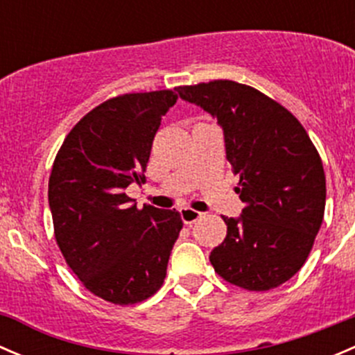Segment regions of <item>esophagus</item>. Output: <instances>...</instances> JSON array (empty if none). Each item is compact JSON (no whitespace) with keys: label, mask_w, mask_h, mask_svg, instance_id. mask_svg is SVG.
I'll return each mask as SVG.
<instances>
[{"label":"esophagus","mask_w":355,"mask_h":355,"mask_svg":"<svg viewBox=\"0 0 355 355\" xmlns=\"http://www.w3.org/2000/svg\"><path fill=\"white\" fill-rule=\"evenodd\" d=\"M180 216H182V220H184L185 225H191V223H196L199 218H202V213H200V211L191 209V207H182Z\"/></svg>","instance_id":"obj_1"}]
</instances>
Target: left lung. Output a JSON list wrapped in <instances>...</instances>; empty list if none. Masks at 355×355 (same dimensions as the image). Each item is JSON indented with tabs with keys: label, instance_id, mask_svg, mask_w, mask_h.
Listing matches in <instances>:
<instances>
[{
	"label": "left lung",
	"instance_id": "left-lung-1",
	"mask_svg": "<svg viewBox=\"0 0 355 355\" xmlns=\"http://www.w3.org/2000/svg\"><path fill=\"white\" fill-rule=\"evenodd\" d=\"M223 130L235 192L245 207L221 216L227 237L211 250L214 271L245 290H270L302 268L327 202L323 163L300 121L257 89L232 80L177 87Z\"/></svg>",
	"mask_w": 355,
	"mask_h": 355
}]
</instances>
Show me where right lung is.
Instances as JSON below:
<instances>
[{
  "label": "right lung",
  "instance_id": "right-lung-1",
  "mask_svg": "<svg viewBox=\"0 0 355 355\" xmlns=\"http://www.w3.org/2000/svg\"><path fill=\"white\" fill-rule=\"evenodd\" d=\"M177 99L173 91L108 99L71 128L53 164L56 242L84 287L108 302L127 306L156 293L184 227L178 211L137 209L125 194L144 182L161 116Z\"/></svg>",
  "mask_w": 355,
  "mask_h": 355
}]
</instances>
